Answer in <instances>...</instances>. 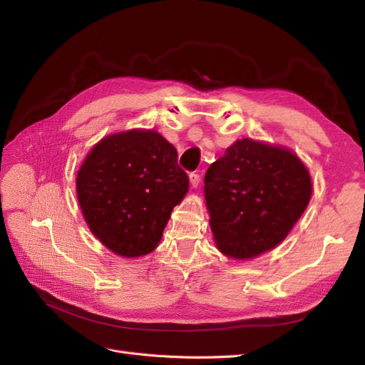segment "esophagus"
Returning <instances> with one entry per match:
<instances>
[{"label":"esophagus","mask_w":365,"mask_h":365,"mask_svg":"<svg viewBox=\"0 0 365 365\" xmlns=\"http://www.w3.org/2000/svg\"><path fill=\"white\" fill-rule=\"evenodd\" d=\"M200 182H201L200 173H190V184L193 189H197V187H200Z\"/></svg>","instance_id":"obj_1"}]
</instances>
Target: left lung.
<instances>
[{
    "instance_id": "1",
    "label": "left lung",
    "mask_w": 365,
    "mask_h": 365,
    "mask_svg": "<svg viewBox=\"0 0 365 365\" xmlns=\"http://www.w3.org/2000/svg\"><path fill=\"white\" fill-rule=\"evenodd\" d=\"M204 184L216 248L236 260L282 244L312 196L311 175L297 153L252 138L227 148Z\"/></svg>"
}]
</instances>
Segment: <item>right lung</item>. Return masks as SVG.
<instances>
[{
    "label": "right lung",
    "instance_id": "1",
    "mask_svg": "<svg viewBox=\"0 0 365 365\" xmlns=\"http://www.w3.org/2000/svg\"><path fill=\"white\" fill-rule=\"evenodd\" d=\"M189 192L178 152L153 129L103 137L77 170L76 193L91 233L120 257L160 244L170 213Z\"/></svg>",
    "mask_w": 365,
    "mask_h": 365
}]
</instances>
